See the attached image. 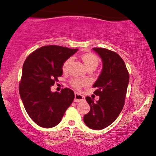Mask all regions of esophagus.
Listing matches in <instances>:
<instances>
[{"label":"esophagus","mask_w":156,"mask_h":156,"mask_svg":"<svg viewBox=\"0 0 156 156\" xmlns=\"http://www.w3.org/2000/svg\"><path fill=\"white\" fill-rule=\"evenodd\" d=\"M84 99H85V98H84V96H83V95H81L78 93H75L74 102H79L83 101V100H84Z\"/></svg>","instance_id":"obj_1"}]
</instances>
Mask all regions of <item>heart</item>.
Returning a JSON list of instances; mask_svg holds the SVG:
<instances>
[{
  "mask_svg": "<svg viewBox=\"0 0 156 156\" xmlns=\"http://www.w3.org/2000/svg\"><path fill=\"white\" fill-rule=\"evenodd\" d=\"M81 59L83 60L84 64L86 66V67L87 68V69H95L99 64L98 58L95 54H92V53H86V54H82ZM72 62V58H67L64 62H63L62 66V69L63 72H67ZM70 83L72 84L73 87L77 89H80L83 87L85 86L88 84V80H86V79L74 78L71 80Z\"/></svg>",
  "mask_w": 156,
  "mask_h": 156,
  "instance_id": "b5f03b06",
  "label": "heart"
}]
</instances>
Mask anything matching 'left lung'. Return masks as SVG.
Listing matches in <instances>:
<instances>
[{
	"label": "left lung",
	"mask_w": 156,
	"mask_h": 156,
	"mask_svg": "<svg viewBox=\"0 0 156 156\" xmlns=\"http://www.w3.org/2000/svg\"><path fill=\"white\" fill-rule=\"evenodd\" d=\"M101 58L102 70L93 85L99 100L86 97L90 112L84 115V122L90 129L100 130L113 123L122 110L129 81L125 63L117 53L104 48H93Z\"/></svg>",
	"instance_id": "8db88e82"
}]
</instances>
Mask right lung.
Returning a JSON list of instances; mask_svg holds the SVG:
<instances>
[{
    "label": "right lung",
    "instance_id": "obj_1",
    "mask_svg": "<svg viewBox=\"0 0 156 156\" xmlns=\"http://www.w3.org/2000/svg\"><path fill=\"white\" fill-rule=\"evenodd\" d=\"M78 50L44 46L29 55L23 64L20 96L29 116L41 127L56 126L74 99L72 89L52 92L51 87L62 75L63 62Z\"/></svg>",
    "mask_w": 156,
    "mask_h": 156
}]
</instances>
